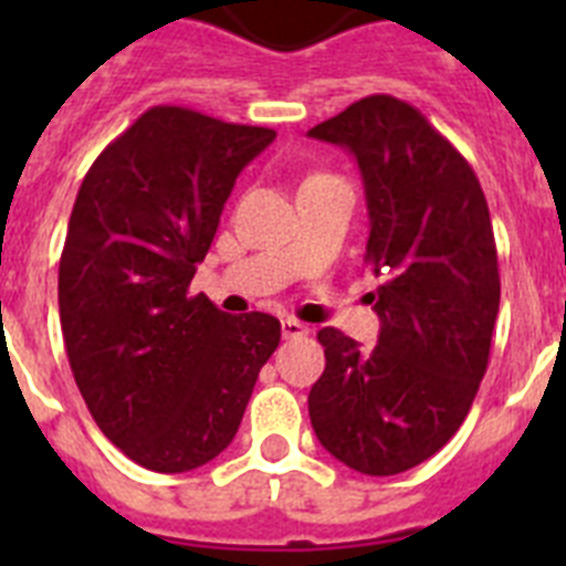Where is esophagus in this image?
I'll return each mask as SVG.
<instances>
[{"label":"esophagus","instance_id":"obj_1","mask_svg":"<svg viewBox=\"0 0 566 566\" xmlns=\"http://www.w3.org/2000/svg\"><path fill=\"white\" fill-rule=\"evenodd\" d=\"M280 328H283V337H286V339L308 337V326H306V323H300V319H294V317L280 319Z\"/></svg>","mask_w":566,"mask_h":566}]
</instances>
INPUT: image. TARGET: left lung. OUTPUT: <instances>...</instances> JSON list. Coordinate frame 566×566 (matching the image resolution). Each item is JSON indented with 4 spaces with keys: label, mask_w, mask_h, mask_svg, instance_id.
<instances>
[{
    "label": "left lung",
    "mask_w": 566,
    "mask_h": 566,
    "mask_svg": "<svg viewBox=\"0 0 566 566\" xmlns=\"http://www.w3.org/2000/svg\"><path fill=\"white\" fill-rule=\"evenodd\" d=\"M357 158L368 203L365 260L374 348L319 328L326 371L308 417L319 444L368 476L417 468L468 417L499 314V258L484 192L459 149L422 113L368 96L308 129Z\"/></svg>",
    "instance_id": "obj_1"
}]
</instances>
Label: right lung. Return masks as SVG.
I'll use <instances>...</instances> for the list:
<instances>
[{
  "label": "right lung",
  "mask_w": 566,
  "mask_h": 566,
  "mask_svg": "<svg viewBox=\"0 0 566 566\" xmlns=\"http://www.w3.org/2000/svg\"><path fill=\"white\" fill-rule=\"evenodd\" d=\"M274 129L149 107L84 175L59 260V317L104 437L155 473L207 464L238 433L280 319L189 294L240 169Z\"/></svg>",
  "instance_id": "add662e5"
}]
</instances>
